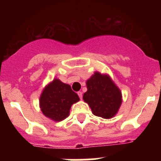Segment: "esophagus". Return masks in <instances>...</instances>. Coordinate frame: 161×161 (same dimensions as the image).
I'll use <instances>...</instances> for the list:
<instances>
[{
	"label": "esophagus",
	"instance_id": "1",
	"mask_svg": "<svg viewBox=\"0 0 161 161\" xmlns=\"http://www.w3.org/2000/svg\"><path fill=\"white\" fill-rule=\"evenodd\" d=\"M78 96H79V97L80 98V99H82V96H83V94H82V92H78Z\"/></svg>",
	"mask_w": 161,
	"mask_h": 161
}]
</instances>
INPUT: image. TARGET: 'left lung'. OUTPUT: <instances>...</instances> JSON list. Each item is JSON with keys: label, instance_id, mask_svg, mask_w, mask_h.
<instances>
[{"label": "left lung", "instance_id": "left-lung-1", "mask_svg": "<svg viewBox=\"0 0 161 161\" xmlns=\"http://www.w3.org/2000/svg\"><path fill=\"white\" fill-rule=\"evenodd\" d=\"M87 92L83 100L89 106L94 115L111 119L119 111L122 104V93L107 74L94 72L87 81Z\"/></svg>", "mask_w": 161, "mask_h": 161}]
</instances>
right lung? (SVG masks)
<instances>
[{
    "instance_id": "add662e5",
    "label": "right lung",
    "mask_w": 161,
    "mask_h": 161,
    "mask_svg": "<svg viewBox=\"0 0 161 161\" xmlns=\"http://www.w3.org/2000/svg\"><path fill=\"white\" fill-rule=\"evenodd\" d=\"M79 100V97L72 90L70 85L55 79L42 90L39 106L46 117L55 122H60L69 115L72 104Z\"/></svg>"
}]
</instances>
